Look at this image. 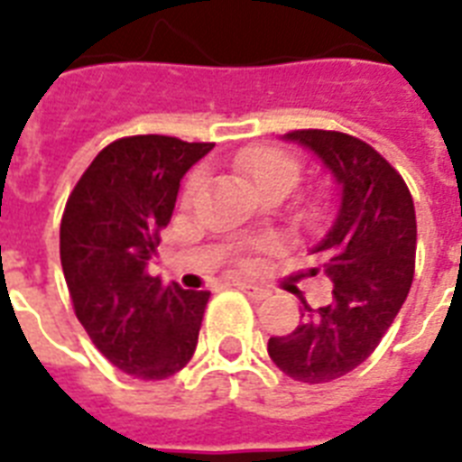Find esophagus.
<instances>
[{
  "instance_id": "obj_1",
  "label": "esophagus",
  "mask_w": 462,
  "mask_h": 462,
  "mask_svg": "<svg viewBox=\"0 0 462 462\" xmlns=\"http://www.w3.org/2000/svg\"><path fill=\"white\" fill-rule=\"evenodd\" d=\"M235 285H237V288L242 290L245 295L252 297V300H266V297L271 295V290L263 288V285H256V282H252V281H237Z\"/></svg>"
}]
</instances>
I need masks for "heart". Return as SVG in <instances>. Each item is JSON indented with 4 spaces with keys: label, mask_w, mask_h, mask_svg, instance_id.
Wrapping results in <instances>:
<instances>
[{
    "label": "heart",
    "mask_w": 462,
    "mask_h": 462,
    "mask_svg": "<svg viewBox=\"0 0 462 462\" xmlns=\"http://www.w3.org/2000/svg\"><path fill=\"white\" fill-rule=\"evenodd\" d=\"M235 167H237L239 174H245L246 180L259 189L261 194H268L275 189L288 194L290 189L300 181V172H302V162L297 155L275 146L246 148L235 158ZM196 184H199V177L194 174L187 181L189 194L194 191Z\"/></svg>",
    "instance_id": "b5f03b06"
}]
</instances>
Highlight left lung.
<instances>
[{
    "mask_svg": "<svg viewBox=\"0 0 462 462\" xmlns=\"http://www.w3.org/2000/svg\"><path fill=\"white\" fill-rule=\"evenodd\" d=\"M309 148L340 187V208L311 249L314 268L333 285L326 307L304 302L302 321L268 340V355L290 379L326 383L365 362L401 311L415 275L417 220L408 184L369 143L340 132L302 129L282 136Z\"/></svg>",
    "mask_w": 462,
    "mask_h": 462,
    "instance_id": "obj_1",
    "label": "left lung"
}]
</instances>
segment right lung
Listing matches in <instances>:
<instances>
[{
    "label": "right lung",
    "mask_w": 462,
    "mask_h": 462,
    "mask_svg": "<svg viewBox=\"0 0 462 462\" xmlns=\"http://www.w3.org/2000/svg\"><path fill=\"white\" fill-rule=\"evenodd\" d=\"M216 143L126 136L105 146L69 194L60 256L76 319L112 365L160 381L187 365L210 292L148 273L181 177Z\"/></svg>",
    "instance_id": "obj_1"
}]
</instances>
